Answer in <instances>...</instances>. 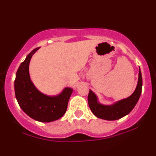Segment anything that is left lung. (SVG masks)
<instances>
[{
    "label": "left lung",
    "instance_id": "8db88e82",
    "mask_svg": "<svg viewBox=\"0 0 156 156\" xmlns=\"http://www.w3.org/2000/svg\"><path fill=\"white\" fill-rule=\"evenodd\" d=\"M142 87V78L139 67L138 80L136 89L130 96L118 100L112 105H103L98 101V96L91 89L88 95V103L92 113L97 118L106 120H115L130 113L138 102L140 96Z\"/></svg>",
    "mask_w": 156,
    "mask_h": 156
}]
</instances>
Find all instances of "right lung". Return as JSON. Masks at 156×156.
Segmentation results:
<instances>
[{
	"label": "right lung",
	"instance_id": "add662e5",
	"mask_svg": "<svg viewBox=\"0 0 156 156\" xmlns=\"http://www.w3.org/2000/svg\"><path fill=\"white\" fill-rule=\"evenodd\" d=\"M39 49L31 51L18 67L14 81L15 95L20 107L27 115L38 122H50L64 115L73 89L67 87L58 94L49 96L36 87L29 67L31 57Z\"/></svg>",
	"mask_w": 156,
	"mask_h": 156
}]
</instances>
